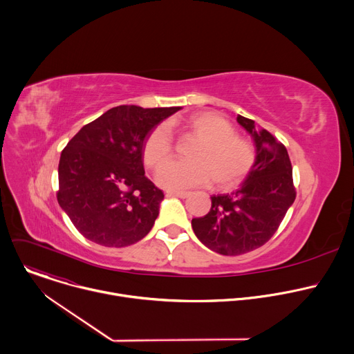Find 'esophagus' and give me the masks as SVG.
I'll list each match as a JSON object with an SVG mask.
<instances>
[{
	"label": "esophagus",
	"mask_w": 354,
	"mask_h": 354,
	"mask_svg": "<svg viewBox=\"0 0 354 354\" xmlns=\"http://www.w3.org/2000/svg\"><path fill=\"white\" fill-rule=\"evenodd\" d=\"M189 192H178V190H167V196H176L180 198H186L189 197Z\"/></svg>",
	"instance_id": "esophagus-1"
}]
</instances>
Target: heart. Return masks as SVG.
I'll list each match as a JSON object with an SVG mask.
<instances>
[{
  "label": "heart",
  "instance_id": "1",
  "mask_svg": "<svg viewBox=\"0 0 354 354\" xmlns=\"http://www.w3.org/2000/svg\"><path fill=\"white\" fill-rule=\"evenodd\" d=\"M169 120L168 126H175ZM167 124L157 126L145 140L142 157L149 168H158L172 156V137ZM186 129L198 138L190 149V161H174L157 174L165 189H189L213 182L227 190L239 185L255 162V149L249 141L235 136L234 126L221 116L201 113L186 122Z\"/></svg>",
  "mask_w": 354,
  "mask_h": 354
}]
</instances>
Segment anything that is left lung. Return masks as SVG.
I'll use <instances>...</instances> for the list:
<instances>
[{"instance_id":"left-lung-1","label":"left lung","mask_w":354,"mask_h":354,"mask_svg":"<svg viewBox=\"0 0 354 354\" xmlns=\"http://www.w3.org/2000/svg\"><path fill=\"white\" fill-rule=\"evenodd\" d=\"M236 122L254 140V167L235 192L212 196L210 212L192 220L198 241L225 257L265 245L295 200L286 147L268 130L257 127L254 120L238 115Z\"/></svg>"}]
</instances>
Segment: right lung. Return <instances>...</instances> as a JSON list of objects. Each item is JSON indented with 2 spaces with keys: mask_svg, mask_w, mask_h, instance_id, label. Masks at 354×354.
Instances as JSON below:
<instances>
[{
  "mask_svg": "<svg viewBox=\"0 0 354 354\" xmlns=\"http://www.w3.org/2000/svg\"><path fill=\"white\" fill-rule=\"evenodd\" d=\"M179 109L116 106L68 141L59 164L57 200L86 239L122 248L153 228L164 193L145 176L144 140Z\"/></svg>",
  "mask_w": 354,
  "mask_h": 354,
  "instance_id": "add662e5",
  "label": "right lung"
}]
</instances>
